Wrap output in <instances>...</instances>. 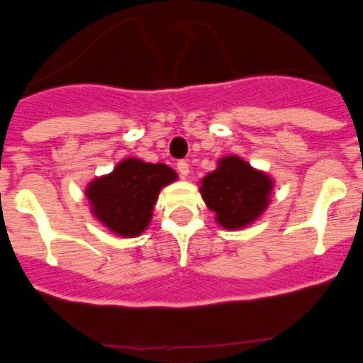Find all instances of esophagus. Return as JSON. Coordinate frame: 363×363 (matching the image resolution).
Wrapping results in <instances>:
<instances>
[{
  "label": "esophagus",
  "mask_w": 363,
  "mask_h": 363,
  "mask_svg": "<svg viewBox=\"0 0 363 363\" xmlns=\"http://www.w3.org/2000/svg\"><path fill=\"white\" fill-rule=\"evenodd\" d=\"M177 171H179V175L184 179V177H188V173H190V165H188L186 162H179L177 163Z\"/></svg>",
  "instance_id": "obj_1"
}]
</instances>
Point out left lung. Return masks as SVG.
Listing matches in <instances>:
<instances>
[{"instance_id":"left-lung-1","label":"left lung","mask_w":363,"mask_h":363,"mask_svg":"<svg viewBox=\"0 0 363 363\" xmlns=\"http://www.w3.org/2000/svg\"><path fill=\"white\" fill-rule=\"evenodd\" d=\"M272 179L253 169L238 156L218 160L217 169L201 179V198L215 211L218 225L243 228L251 225L267 209L272 192Z\"/></svg>"}]
</instances>
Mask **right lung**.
Wrapping results in <instances>:
<instances>
[{
  "label": "right lung",
  "instance_id": "obj_1",
  "mask_svg": "<svg viewBox=\"0 0 363 363\" xmlns=\"http://www.w3.org/2000/svg\"><path fill=\"white\" fill-rule=\"evenodd\" d=\"M177 173L165 163H146L127 157L116 165L110 175L99 177L85 190L91 213L114 234L138 236L150 225L157 194Z\"/></svg>",
  "mask_w": 363,
  "mask_h": 363
}]
</instances>
